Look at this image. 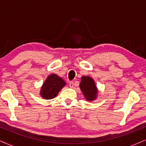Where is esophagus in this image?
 <instances>
[{
    "instance_id": "1",
    "label": "esophagus",
    "mask_w": 146,
    "mask_h": 146,
    "mask_svg": "<svg viewBox=\"0 0 146 146\" xmlns=\"http://www.w3.org/2000/svg\"><path fill=\"white\" fill-rule=\"evenodd\" d=\"M69 86H70V88H73L74 87V82H70Z\"/></svg>"
}]
</instances>
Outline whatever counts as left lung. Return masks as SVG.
I'll use <instances>...</instances> for the list:
<instances>
[{"label":"left lung","mask_w":146,"mask_h":146,"mask_svg":"<svg viewBox=\"0 0 146 146\" xmlns=\"http://www.w3.org/2000/svg\"><path fill=\"white\" fill-rule=\"evenodd\" d=\"M80 88L87 101L92 102L96 100L98 96V90L94 80L91 77L88 76H84L82 77Z\"/></svg>","instance_id":"8db88e82"}]
</instances>
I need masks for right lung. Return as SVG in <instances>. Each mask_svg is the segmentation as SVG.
Masks as SVG:
<instances>
[{
    "label": "right lung",
    "mask_w": 146,
    "mask_h": 146,
    "mask_svg": "<svg viewBox=\"0 0 146 146\" xmlns=\"http://www.w3.org/2000/svg\"><path fill=\"white\" fill-rule=\"evenodd\" d=\"M66 84V82L61 77L55 74H51L41 86L40 95L45 100L54 98Z\"/></svg>",
    "instance_id": "1"
}]
</instances>
